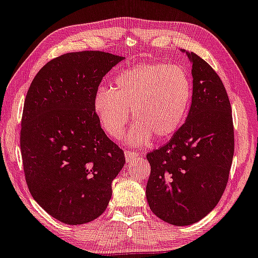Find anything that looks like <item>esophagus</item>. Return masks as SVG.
<instances>
[{
  "label": "esophagus",
  "instance_id": "34e87169",
  "mask_svg": "<svg viewBox=\"0 0 258 258\" xmlns=\"http://www.w3.org/2000/svg\"><path fill=\"white\" fill-rule=\"evenodd\" d=\"M138 156H139V153L132 151V150H126V151H125V157H126L127 163L135 161V159L138 157Z\"/></svg>",
  "mask_w": 258,
  "mask_h": 258
}]
</instances>
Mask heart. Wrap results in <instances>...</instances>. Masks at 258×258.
<instances>
[{"label": "heart", "mask_w": 258, "mask_h": 258, "mask_svg": "<svg viewBox=\"0 0 258 258\" xmlns=\"http://www.w3.org/2000/svg\"><path fill=\"white\" fill-rule=\"evenodd\" d=\"M114 89L100 88L94 109L105 131L113 138L137 120L126 142L143 145L152 139H167L183 125L190 107L193 87L188 74L178 65L139 64L115 78Z\"/></svg>", "instance_id": "heart-1"}]
</instances>
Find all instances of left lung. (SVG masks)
Listing matches in <instances>:
<instances>
[{"label":"left lung","instance_id":"8db88e82","mask_svg":"<svg viewBox=\"0 0 258 258\" xmlns=\"http://www.w3.org/2000/svg\"><path fill=\"white\" fill-rule=\"evenodd\" d=\"M185 53L193 64L188 116L169 143L146 155V200L159 219L176 226L198 223L217 206L234 151L232 112L220 77L194 52Z\"/></svg>","mask_w":258,"mask_h":258}]
</instances>
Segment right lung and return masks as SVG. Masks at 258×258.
I'll list each match as a JSON object with an SVG mask.
<instances>
[{"mask_svg":"<svg viewBox=\"0 0 258 258\" xmlns=\"http://www.w3.org/2000/svg\"><path fill=\"white\" fill-rule=\"evenodd\" d=\"M122 59L102 51L63 54L39 70L26 95L20 133L26 183L34 200L64 224L99 218L125 164L94 109L103 76Z\"/></svg>","mask_w":258,"mask_h":258,"instance_id":"right-lung-1","label":"right lung"}]
</instances>
